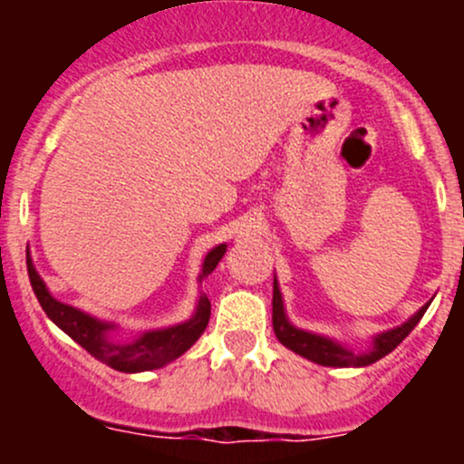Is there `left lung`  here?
<instances>
[{"label": "left lung", "instance_id": "obj_1", "mask_svg": "<svg viewBox=\"0 0 464 464\" xmlns=\"http://www.w3.org/2000/svg\"><path fill=\"white\" fill-rule=\"evenodd\" d=\"M429 305H431V303L420 307V310L415 312L409 321L401 323V325L392 327V330H386V332H379V334L372 336V343L366 353H354L353 348L330 339V336L316 334V332L303 330V327L294 325V323L287 319V312H285V301H283V294H280L278 280L274 278L271 321H274L276 339H278L285 348L292 350V353L301 354V357L310 359V362L319 363V366L363 368L379 362L382 357H386L388 353H392V350H395L397 345L409 336V332L418 325Z\"/></svg>", "mask_w": 464, "mask_h": 464}]
</instances>
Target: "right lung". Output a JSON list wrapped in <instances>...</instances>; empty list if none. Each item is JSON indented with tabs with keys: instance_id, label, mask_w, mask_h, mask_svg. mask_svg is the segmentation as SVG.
<instances>
[{
	"instance_id": "add662e5",
	"label": "right lung",
	"mask_w": 464,
	"mask_h": 464,
	"mask_svg": "<svg viewBox=\"0 0 464 464\" xmlns=\"http://www.w3.org/2000/svg\"><path fill=\"white\" fill-rule=\"evenodd\" d=\"M224 254H227V245H218L204 256L198 283H202L206 276L213 274V269L222 260ZM26 266H29L33 292H35L46 316L64 334H69L78 345H82L92 357H96L98 362H102L105 366L114 368L119 372H145L163 368L166 363L179 359L202 336L206 325H208L210 301L206 298V294L199 292L198 305H195L190 319L177 323V325L139 332L132 339L121 341L116 339V332H119L116 323L102 321L98 316H92L89 312H82L78 307L58 301L49 292L42 276L37 274L29 249H26Z\"/></svg>"
}]
</instances>
